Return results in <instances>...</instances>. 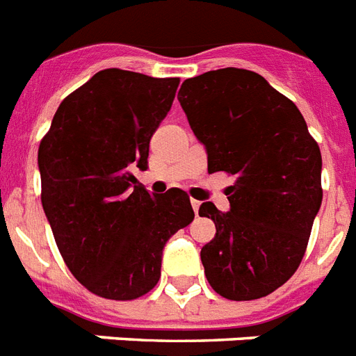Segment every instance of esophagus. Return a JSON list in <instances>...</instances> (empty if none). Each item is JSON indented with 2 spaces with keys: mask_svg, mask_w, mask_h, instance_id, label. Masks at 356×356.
Returning a JSON list of instances; mask_svg holds the SVG:
<instances>
[{
  "mask_svg": "<svg viewBox=\"0 0 356 356\" xmlns=\"http://www.w3.org/2000/svg\"><path fill=\"white\" fill-rule=\"evenodd\" d=\"M191 205H193V209H195V214H196V216H198V211H200V205H202V204H200V202H198V200H193V202H191Z\"/></svg>",
  "mask_w": 356,
  "mask_h": 356,
  "instance_id": "esophagus-1",
  "label": "esophagus"
}]
</instances>
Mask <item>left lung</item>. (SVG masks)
<instances>
[{
	"mask_svg": "<svg viewBox=\"0 0 356 356\" xmlns=\"http://www.w3.org/2000/svg\"><path fill=\"white\" fill-rule=\"evenodd\" d=\"M207 152V171L236 178L229 211L205 202L216 225L202 248L205 277L229 300H254L286 284L304 258L322 204V156L304 116L267 79L243 69L209 70L178 92Z\"/></svg>",
	"mask_w": 356,
	"mask_h": 356,
	"instance_id": "1",
	"label": "left lung"
}]
</instances>
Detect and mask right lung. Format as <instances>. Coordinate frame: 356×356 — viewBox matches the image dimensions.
I'll list each match as a JSON object with an SVG mask.
<instances>
[{
  "mask_svg": "<svg viewBox=\"0 0 356 356\" xmlns=\"http://www.w3.org/2000/svg\"><path fill=\"white\" fill-rule=\"evenodd\" d=\"M178 83L99 70L61 102L40 143L41 204L58 249L76 280L108 300L156 286L167 240L195 218L184 191L151 195L131 172L147 169Z\"/></svg>",
  "mask_w": 356,
  "mask_h": 356,
  "instance_id": "obj_1",
  "label": "right lung"
}]
</instances>
